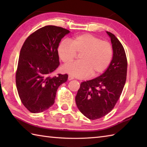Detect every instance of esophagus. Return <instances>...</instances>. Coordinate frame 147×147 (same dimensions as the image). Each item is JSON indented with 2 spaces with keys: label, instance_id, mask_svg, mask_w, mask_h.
<instances>
[{
  "label": "esophagus",
  "instance_id": "obj_1",
  "mask_svg": "<svg viewBox=\"0 0 147 147\" xmlns=\"http://www.w3.org/2000/svg\"><path fill=\"white\" fill-rule=\"evenodd\" d=\"M73 79H74V77L73 76H72L71 75H69V76H68V80L69 81H71V80H73Z\"/></svg>",
  "mask_w": 147,
  "mask_h": 147
}]
</instances>
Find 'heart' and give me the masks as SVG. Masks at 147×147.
I'll return each instance as SVG.
<instances>
[{
	"label": "heart",
	"mask_w": 147,
	"mask_h": 147,
	"mask_svg": "<svg viewBox=\"0 0 147 147\" xmlns=\"http://www.w3.org/2000/svg\"><path fill=\"white\" fill-rule=\"evenodd\" d=\"M59 57L64 64L74 61L78 54L79 61L65 65L62 71L71 76L85 78L90 75L98 76L110 64L113 50L108 42L88 33L78 35L71 40L62 41L57 48Z\"/></svg>",
	"instance_id": "1"
}]
</instances>
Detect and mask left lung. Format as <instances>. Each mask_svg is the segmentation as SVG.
Segmentation results:
<instances>
[{"label":"left lung","mask_w":147,"mask_h":147,"mask_svg":"<svg viewBox=\"0 0 147 147\" xmlns=\"http://www.w3.org/2000/svg\"><path fill=\"white\" fill-rule=\"evenodd\" d=\"M106 32L113 50L111 63L100 76L81 83L75 98L80 111L91 120L104 117L113 109L126 80L127 63L123 46L114 34Z\"/></svg>","instance_id":"8db88e82"}]
</instances>
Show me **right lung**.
Listing matches in <instances>:
<instances>
[{
    "label": "right lung",
    "instance_id": "1",
    "mask_svg": "<svg viewBox=\"0 0 147 147\" xmlns=\"http://www.w3.org/2000/svg\"><path fill=\"white\" fill-rule=\"evenodd\" d=\"M69 30L45 26L28 37L21 49L16 83L21 102L32 113L47 110L54 104L59 86L67 80V74L51 73L59 65L57 48Z\"/></svg>",
    "mask_w": 147,
    "mask_h": 147
}]
</instances>
